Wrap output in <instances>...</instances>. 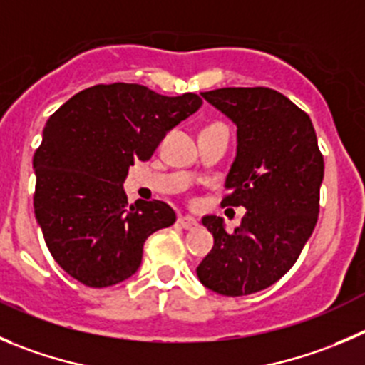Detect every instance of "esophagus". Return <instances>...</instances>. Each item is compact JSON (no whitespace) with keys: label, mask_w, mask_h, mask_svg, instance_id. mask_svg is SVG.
<instances>
[{"label":"esophagus","mask_w":365,"mask_h":365,"mask_svg":"<svg viewBox=\"0 0 365 365\" xmlns=\"http://www.w3.org/2000/svg\"><path fill=\"white\" fill-rule=\"evenodd\" d=\"M179 225H182L185 229H197L199 227V220L190 215H185V217H179Z\"/></svg>","instance_id":"esophagus-1"}]
</instances>
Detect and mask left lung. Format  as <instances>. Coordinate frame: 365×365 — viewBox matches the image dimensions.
I'll return each mask as SVG.
<instances>
[{
	"label": "left lung",
	"instance_id": "8db88e82",
	"mask_svg": "<svg viewBox=\"0 0 365 365\" xmlns=\"http://www.w3.org/2000/svg\"><path fill=\"white\" fill-rule=\"evenodd\" d=\"M237 125V158L225 177L222 206H244L235 232L206 215L213 249L197 267L206 289L238 297L259 292L289 272L319 215L324 159L310 116L269 88L200 93Z\"/></svg>",
	"mask_w": 365,
	"mask_h": 365
}]
</instances>
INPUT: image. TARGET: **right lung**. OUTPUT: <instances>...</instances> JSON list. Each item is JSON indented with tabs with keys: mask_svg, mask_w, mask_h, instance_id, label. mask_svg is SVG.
<instances>
[{
	"mask_svg": "<svg viewBox=\"0 0 365 365\" xmlns=\"http://www.w3.org/2000/svg\"><path fill=\"white\" fill-rule=\"evenodd\" d=\"M202 106L140 84H98L58 107L34 155L36 210L55 262L76 281L103 289L141 265L152 232L175 222L163 200L128 204V166L148 161L168 130Z\"/></svg>",
	"mask_w": 365,
	"mask_h": 365,
	"instance_id": "right-lung-1",
	"label": "right lung"
}]
</instances>
